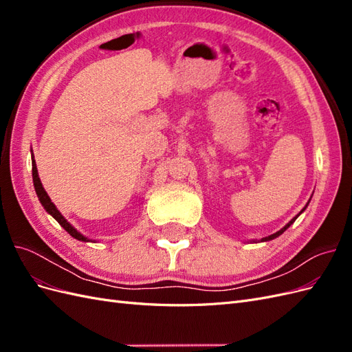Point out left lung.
<instances>
[{
  "label": "left lung",
  "mask_w": 352,
  "mask_h": 352,
  "mask_svg": "<svg viewBox=\"0 0 352 352\" xmlns=\"http://www.w3.org/2000/svg\"><path fill=\"white\" fill-rule=\"evenodd\" d=\"M310 199H311V198H310ZM310 199H308V202H307V204H305V207H304V208H302V210H301L300 212H298V214H296V216H295V217H294V219H292V220H291L289 223H287V225H285V226H283V228H282L280 230H278V232H276V233H273V235H270V236H265V238H263V239H261V242H267V241H272V239H274V238H278V236H280V235H282V233H283V232H285V230H286L287 228H289V226L292 225V223H294V221H295V220L298 219V216H300V214H301V212H302V211H304V210H305V208L308 207V204H310Z\"/></svg>",
  "instance_id": "8db88e82"
}]
</instances>
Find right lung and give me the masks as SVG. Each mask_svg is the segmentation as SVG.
<instances>
[{"label":"right lung","mask_w":352,"mask_h":352,"mask_svg":"<svg viewBox=\"0 0 352 352\" xmlns=\"http://www.w3.org/2000/svg\"><path fill=\"white\" fill-rule=\"evenodd\" d=\"M32 177H34V186H35V192H36V195L39 198V202L42 204V207L45 208V211L48 212V214H51L52 217H54L60 223V226L65 229L67 233H70V235L74 239L82 241V242H92V239L83 236L80 232H78L76 229H74L70 225V223L65 217H63L61 212L54 206V202H52L51 198L48 197L47 190L44 189V186H42V184H41V179H39V175H38V168H36V163H35V158H34V153H32Z\"/></svg>","instance_id":"1"}]
</instances>
